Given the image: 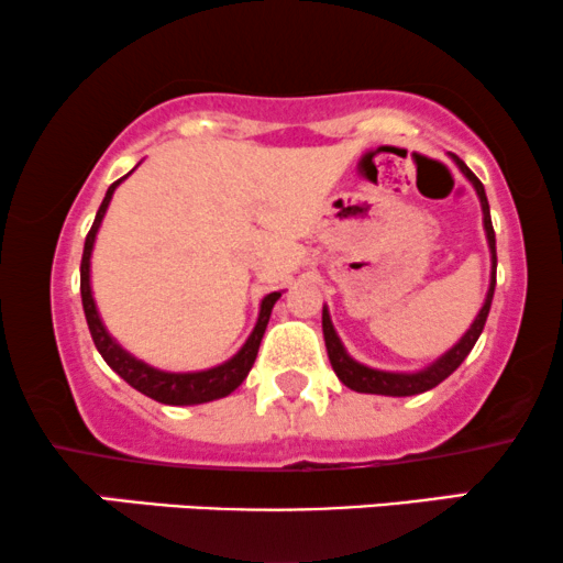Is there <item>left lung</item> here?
<instances>
[{
	"instance_id": "obj_1",
	"label": "left lung",
	"mask_w": 563,
	"mask_h": 563,
	"mask_svg": "<svg viewBox=\"0 0 563 563\" xmlns=\"http://www.w3.org/2000/svg\"><path fill=\"white\" fill-rule=\"evenodd\" d=\"M456 166H460L462 175L473 183L477 198H481L483 227H485V238H488V247H490V287H488V295H485L481 313H477L473 325L467 329V334H464L460 342L451 346L449 352H443L435 363H430L428 367H422V371H415V373H391V371H376V367H367L346 355L342 339L336 336L334 323H331L329 310H325V305H323L325 352H329L331 367H334L339 380H342L346 388H352V391L384 394V397H415V394L430 391V388H435L441 380H446L451 373H454L456 367L464 363V357L473 352L477 336L483 334V325H485V321H488L490 302H494V289H496V232H494V224H490V208H488V198H485L483 183L467 169V164L460 162V158H456Z\"/></svg>"
}]
</instances>
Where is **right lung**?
Wrapping results in <instances>:
<instances>
[{"label": "right lung", "instance_id": "add662e5", "mask_svg": "<svg viewBox=\"0 0 563 563\" xmlns=\"http://www.w3.org/2000/svg\"><path fill=\"white\" fill-rule=\"evenodd\" d=\"M122 179H117V183L109 185L107 196H103L99 211H96L93 227H90L86 238V247H82V261H80L82 310H86V321H88L90 336H93L96 350L101 352V357L107 360V365L112 367L117 376L128 380L130 386L137 388V391L145 394V397L162 401V405H175V407L203 405V401L227 397V394H232L234 388L247 378L250 367H253L255 357H258V346H261L263 334H266L271 310H274V305L282 297V292H271L263 297L258 323H255L253 334L247 336V342L242 344L238 355L217 367H208V371H196V373H166V371H156V367L145 365L143 360L130 355V352L122 350V346L109 336V331L103 329L99 310H96V302H93V292H90V253H93L96 232H99L103 213H107L109 208V200H112L117 185H120Z\"/></svg>", "mask_w": 563, "mask_h": 563}]
</instances>
